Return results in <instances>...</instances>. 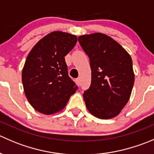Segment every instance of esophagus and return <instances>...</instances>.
I'll return each instance as SVG.
<instances>
[{
	"label": "esophagus",
	"mask_w": 154,
	"mask_h": 154,
	"mask_svg": "<svg viewBox=\"0 0 154 154\" xmlns=\"http://www.w3.org/2000/svg\"><path fill=\"white\" fill-rule=\"evenodd\" d=\"M76 82H77V84L78 85V86H81V79L79 77V78H77V80H76Z\"/></svg>",
	"instance_id": "esophagus-1"
}]
</instances>
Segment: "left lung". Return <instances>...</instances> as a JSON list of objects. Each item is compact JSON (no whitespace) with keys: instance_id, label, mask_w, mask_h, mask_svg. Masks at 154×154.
Returning a JSON list of instances; mask_svg holds the SVG:
<instances>
[{"instance_id":"1","label":"left lung","mask_w":154,"mask_h":154,"mask_svg":"<svg viewBox=\"0 0 154 154\" xmlns=\"http://www.w3.org/2000/svg\"><path fill=\"white\" fill-rule=\"evenodd\" d=\"M78 41L91 70V85L83 94L87 109L98 119L116 117L128 102L134 84L131 57L117 42L100 32L80 35Z\"/></svg>"}]
</instances>
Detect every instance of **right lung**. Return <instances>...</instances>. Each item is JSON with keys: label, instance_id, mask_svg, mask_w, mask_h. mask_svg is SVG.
<instances>
[{"label": "right lung", "instance_id": "1", "mask_svg": "<svg viewBox=\"0 0 154 154\" xmlns=\"http://www.w3.org/2000/svg\"><path fill=\"white\" fill-rule=\"evenodd\" d=\"M77 42L76 35L55 31L29 53L22 70L23 87L29 103L39 112L51 115L60 111L77 91L65 60Z\"/></svg>", "mask_w": 154, "mask_h": 154}]
</instances>
